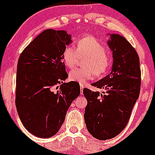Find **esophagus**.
<instances>
[{
    "label": "esophagus",
    "instance_id": "34e87169",
    "mask_svg": "<svg viewBox=\"0 0 155 155\" xmlns=\"http://www.w3.org/2000/svg\"><path fill=\"white\" fill-rule=\"evenodd\" d=\"M80 89H81L80 92H81V94H82V93H83V89H84L83 85H80Z\"/></svg>",
    "mask_w": 155,
    "mask_h": 155
}]
</instances>
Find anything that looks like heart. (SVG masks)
Returning a JSON list of instances; mask_svg holds the SVG:
<instances>
[{"label": "heart", "mask_w": 155, "mask_h": 155, "mask_svg": "<svg viewBox=\"0 0 155 155\" xmlns=\"http://www.w3.org/2000/svg\"><path fill=\"white\" fill-rule=\"evenodd\" d=\"M80 57H86L82 64L85 68L71 70L68 79L81 85L91 79L94 73L97 76H104L112 64L106 46L92 37L80 39L77 43V48L72 45L67 46L62 52V60L69 68H74Z\"/></svg>", "instance_id": "1"}]
</instances>
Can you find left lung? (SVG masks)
I'll return each instance as SVG.
<instances>
[{
  "mask_svg": "<svg viewBox=\"0 0 155 155\" xmlns=\"http://www.w3.org/2000/svg\"><path fill=\"white\" fill-rule=\"evenodd\" d=\"M107 44L112 51V71L92 83L105 92L83 89L87 101L84 114L85 124L88 132L100 140L113 138L125 128L141 85L140 58L135 48L116 34H110Z\"/></svg>",
  "mask_w": 155,
  "mask_h": 155,
  "instance_id": "1",
  "label": "left lung"
}]
</instances>
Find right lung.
I'll return each instance as SVG.
<instances>
[{"mask_svg":"<svg viewBox=\"0 0 155 155\" xmlns=\"http://www.w3.org/2000/svg\"><path fill=\"white\" fill-rule=\"evenodd\" d=\"M71 42V35L65 31L45 30L18 58L17 112L25 127L40 138H49L58 132L67 111L80 94L79 83L64 82L68 74L62 52Z\"/></svg>","mask_w":155,"mask_h":155,"instance_id":"obj_1","label":"right lung"}]
</instances>
